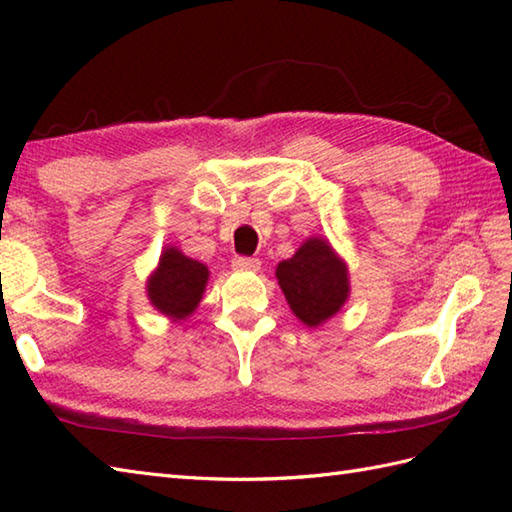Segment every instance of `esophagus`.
Wrapping results in <instances>:
<instances>
[{
	"instance_id": "1",
	"label": "esophagus",
	"mask_w": 512,
	"mask_h": 512,
	"mask_svg": "<svg viewBox=\"0 0 512 512\" xmlns=\"http://www.w3.org/2000/svg\"><path fill=\"white\" fill-rule=\"evenodd\" d=\"M233 268L235 270H257L259 268V259H255V257H235L233 259Z\"/></svg>"
}]
</instances>
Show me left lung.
I'll use <instances>...</instances> for the list:
<instances>
[{
    "label": "left lung",
    "mask_w": 512,
    "mask_h": 512,
    "mask_svg": "<svg viewBox=\"0 0 512 512\" xmlns=\"http://www.w3.org/2000/svg\"><path fill=\"white\" fill-rule=\"evenodd\" d=\"M277 279L292 312L310 328L339 312L350 292L343 262L323 239H308L281 262Z\"/></svg>",
    "instance_id": "8db88e82"
}]
</instances>
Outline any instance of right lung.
<instances>
[{
    "label": "right lung",
    "instance_id": "obj_1",
    "mask_svg": "<svg viewBox=\"0 0 512 512\" xmlns=\"http://www.w3.org/2000/svg\"><path fill=\"white\" fill-rule=\"evenodd\" d=\"M209 279V270L195 259L184 257L180 250L167 248L160 266L149 279V299L154 306L173 319H184L198 306Z\"/></svg>",
    "mask_w": 512,
    "mask_h": 512
}]
</instances>
